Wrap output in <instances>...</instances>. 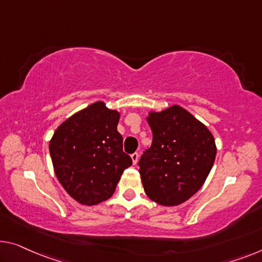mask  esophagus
<instances>
[{"instance_id":"34e87169","label":"esophagus","mask_w":262,"mask_h":262,"mask_svg":"<svg viewBox=\"0 0 262 262\" xmlns=\"http://www.w3.org/2000/svg\"><path fill=\"white\" fill-rule=\"evenodd\" d=\"M130 158H132L133 165H136V163H138V160H139V154L138 153H133L130 155Z\"/></svg>"}]
</instances>
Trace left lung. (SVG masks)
Returning <instances> with one entry per match:
<instances>
[{"label": "left lung", "instance_id": "1", "mask_svg": "<svg viewBox=\"0 0 262 262\" xmlns=\"http://www.w3.org/2000/svg\"><path fill=\"white\" fill-rule=\"evenodd\" d=\"M153 142L140 159V177L151 201L178 206L201 188L216 156L214 136L188 111L173 104L148 113Z\"/></svg>", "mask_w": 262, "mask_h": 262}]
</instances>
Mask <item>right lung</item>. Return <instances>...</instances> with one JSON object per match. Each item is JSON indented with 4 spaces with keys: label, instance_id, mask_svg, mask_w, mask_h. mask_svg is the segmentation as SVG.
Returning <instances> with one entry per match:
<instances>
[{
    "label": "right lung",
    "instance_id": "1",
    "mask_svg": "<svg viewBox=\"0 0 262 262\" xmlns=\"http://www.w3.org/2000/svg\"><path fill=\"white\" fill-rule=\"evenodd\" d=\"M120 113L103 101L63 121L49 141L54 171L74 200L94 206L114 194L123 170L132 166L118 132Z\"/></svg>",
    "mask_w": 262,
    "mask_h": 262
}]
</instances>
